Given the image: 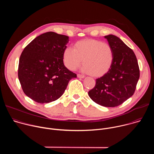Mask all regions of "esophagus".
I'll return each mask as SVG.
<instances>
[{
    "mask_svg": "<svg viewBox=\"0 0 154 154\" xmlns=\"http://www.w3.org/2000/svg\"><path fill=\"white\" fill-rule=\"evenodd\" d=\"M77 77L80 78V79H83L85 77V76L83 75H81V74H77Z\"/></svg>",
    "mask_w": 154,
    "mask_h": 154,
    "instance_id": "esophagus-1",
    "label": "esophagus"
}]
</instances>
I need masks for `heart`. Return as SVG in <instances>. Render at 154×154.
I'll return each instance as SVG.
<instances>
[{"label": "heart", "mask_w": 154, "mask_h": 154, "mask_svg": "<svg viewBox=\"0 0 154 154\" xmlns=\"http://www.w3.org/2000/svg\"><path fill=\"white\" fill-rule=\"evenodd\" d=\"M113 58L111 46L94 39L78 41L74 49L66 48L63 52V63L68 69L75 70L83 61L82 71L94 77L105 75L112 68Z\"/></svg>", "instance_id": "obj_1"}]
</instances>
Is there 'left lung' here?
Instances as JSON below:
<instances>
[{
    "instance_id": "left-lung-1",
    "label": "left lung",
    "mask_w": 154,
    "mask_h": 154,
    "mask_svg": "<svg viewBox=\"0 0 154 154\" xmlns=\"http://www.w3.org/2000/svg\"><path fill=\"white\" fill-rule=\"evenodd\" d=\"M104 37L113 51V64L105 75L96 80V85L88 95L100 105L115 107L134 94L140 78V69L134 51L120 38L113 35Z\"/></svg>"
}]
</instances>
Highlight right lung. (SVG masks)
I'll return each instance as SVG.
<instances>
[{
  "label": "right lung",
  "instance_id": "add662e5",
  "mask_svg": "<svg viewBox=\"0 0 154 154\" xmlns=\"http://www.w3.org/2000/svg\"><path fill=\"white\" fill-rule=\"evenodd\" d=\"M68 42V36L49 32L35 38L22 52L18 78L24 93L33 100L45 103L57 100L69 80L77 77L63 63Z\"/></svg>",
  "mask_w": 154,
  "mask_h": 154
}]
</instances>
